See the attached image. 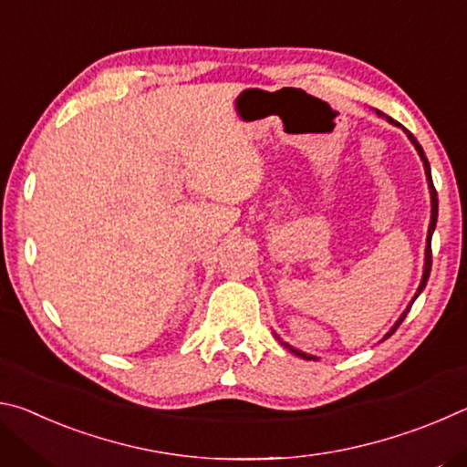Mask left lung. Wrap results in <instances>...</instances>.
<instances>
[{"mask_svg": "<svg viewBox=\"0 0 467 467\" xmlns=\"http://www.w3.org/2000/svg\"><path fill=\"white\" fill-rule=\"evenodd\" d=\"M375 113L379 115V117H385L387 121H389L391 125H395V128H400V123L398 121H393L391 117H387L385 113H381V110H377L375 109ZM406 133H408V140L412 141L414 144V148H416V152H418V156H420V161H422V164H424V175H426V183H429V193H431V223H429V233H426V249H424V270H422V280H420V284H418V290H416V295L412 296V300H410L408 303V306H406V311L400 315V319L393 323L391 326V329L387 331L385 334V337L383 339H387L389 337L395 329L400 327V323L406 319V315H408V311L412 309V305H414V300L420 296V292L424 290V286H426V282H429V275H431V265H432V253H431V241H432V233H434V226H437V216H439V200H437V192H434V185H432V175H431V164H429V161H426V156H424V150H422V146L418 144L416 141V138L412 136V133H410L408 130H404ZM278 337V336H275ZM280 339V337H278ZM381 339V342H383ZM282 342V339H280ZM282 346L284 348H288L290 352H295L296 357H300V358H305V360H319L317 357H313V354H306V352H300V350H296V348H292L290 344H286V342H282Z\"/></svg>", "mask_w": 467, "mask_h": 467, "instance_id": "1", "label": "left lung"}]
</instances>
